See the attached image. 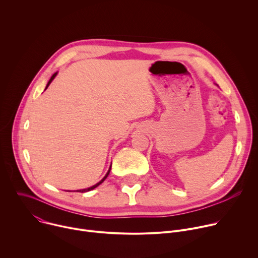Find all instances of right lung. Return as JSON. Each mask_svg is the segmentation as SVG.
<instances>
[{
	"label": "right lung",
	"mask_w": 258,
	"mask_h": 258,
	"mask_svg": "<svg viewBox=\"0 0 258 258\" xmlns=\"http://www.w3.org/2000/svg\"><path fill=\"white\" fill-rule=\"evenodd\" d=\"M57 73H58V72H55V73H54V75H53V76H52V77H51V79H50V81H49V82H48V84H47V86H46V89H45V90H47V89H48V87H49V86H50V84H51V83H52V82H53V80H54V79H55V78H56V76H57ZM110 170H111V165H110V167H109V169H108V171H107V173H106V174H105V176H104V177H103V178H102V179H101V180H100V181H99V182H97V183H96V185H94V186H92V187H90V188H87V189H82V190H78V191H77V192H81V193H85V192H89V191H91V190H93V189H95V188H97V187H98V186H99V185H101V183H102V182H103V181H104V180H105V179H106V177H107V176H108V174H109V172H110Z\"/></svg>",
	"instance_id": "add662e5"
}]
</instances>
